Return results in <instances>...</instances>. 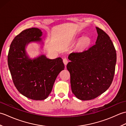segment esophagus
Returning <instances> with one entry per match:
<instances>
[{"mask_svg": "<svg viewBox=\"0 0 126 126\" xmlns=\"http://www.w3.org/2000/svg\"><path fill=\"white\" fill-rule=\"evenodd\" d=\"M63 61L64 64V65L66 66V64H67V63H68V60H67V58H64L63 60Z\"/></svg>", "mask_w": 126, "mask_h": 126, "instance_id": "1", "label": "esophagus"}]
</instances>
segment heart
I'll use <instances>...</instances> for the list:
<instances>
[{
    "label": "heart",
    "mask_w": 126,
    "mask_h": 126,
    "mask_svg": "<svg viewBox=\"0 0 126 126\" xmlns=\"http://www.w3.org/2000/svg\"><path fill=\"white\" fill-rule=\"evenodd\" d=\"M90 43V39L88 37H84L79 42V45L81 47H87Z\"/></svg>",
    "instance_id": "b5f03b06"
}]
</instances>
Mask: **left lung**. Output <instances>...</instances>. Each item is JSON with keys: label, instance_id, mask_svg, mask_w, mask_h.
I'll return each mask as SVG.
<instances>
[{"label": "left lung", "instance_id": "obj_1", "mask_svg": "<svg viewBox=\"0 0 126 126\" xmlns=\"http://www.w3.org/2000/svg\"><path fill=\"white\" fill-rule=\"evenodd\" d=\"M95 44L82 51L69 55L66 65L70 74L72 92L81 100H90L107 90L113 80L116 50L110 37L96 27Z\"/></svg>", "mask_w": 126, "mask_h": 126}]
</instances>
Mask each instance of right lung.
<instances>
[{"instance_id": "add662e5", "label": "right lung", "mask_w": 126, "mask_h": 126, "mask_svg": "<svg viewBox=\"0 0 126 126\" xmlns=\"http://www.w3.org/2000/svg\"><path fill=\"white\" fill-rule=\"evenodd\" d=\"M42 32L32 28L23 31L13 39L7 56L12 80L18 92L34 100L47 98L51 92L56 77L64 69L61 57L53 60L44 55L33 60L26 54L29 43L41 42Z\"/></svg>"}]
</instances>
